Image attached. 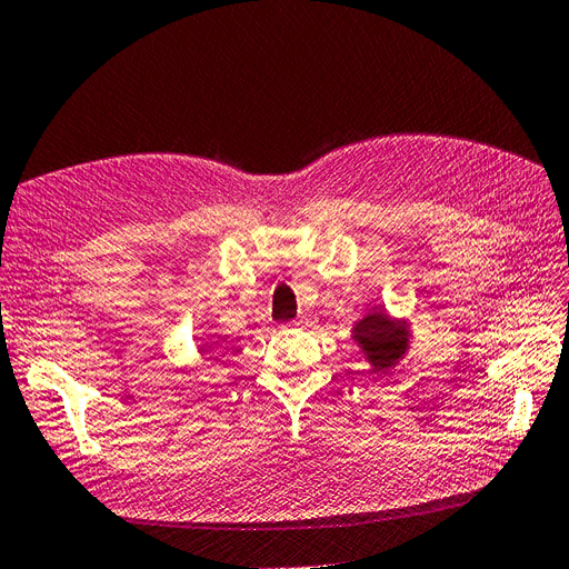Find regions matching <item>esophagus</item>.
<instances>
[{"label": "esophagus", "mask_w": 569, "mask_h": 569, "mask_svg": "<svg viewBox=\"0 0 569 569\" xmlns=\"http://www.w3.org/2000/svg\"><path fill=\"white\" fill-rule=\"evenodd\" d=\"M306 322H308V318H306V316H301V318H297V320H295V325H306Z\"/></svg>", "instance_id": "1"}]
</instances>
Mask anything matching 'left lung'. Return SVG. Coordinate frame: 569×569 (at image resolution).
Returning a JSON list of instances; mask_svg holds the SVG:
<instances>
[{"mask_svg":"<svg viewBox=\"0 0 569 569\" xmlns=\"http://www.w3.org/2000/svg\"><path fill=\"white\" fill-rule=\"evenodd\" d=\"M410 320L393 318L385 306H372L370 311L351 327V339L366 356L372 372L387 375L406 358L412 343Z\"/></svg>","mask_w":569,"mask_h":569,"instance_id":"1","label":"left lung"}]
</instances>
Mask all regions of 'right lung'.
<instances>
[{
    "mask_svg": "<svg viewBox=\"0 0 569 569\" xmlns=\"http://www.w3.org/2000/svg\"><path fill=\"white\" fill-rule=\"evenodd\" d=\"M201 351H213V349H211V347H206V349H201Z\"/></svg>",
    "mask_w": 569,
    "mask_h": 569,
    "instance_id": "obj_1",
    "label": "right lung"
}]
</instances>
